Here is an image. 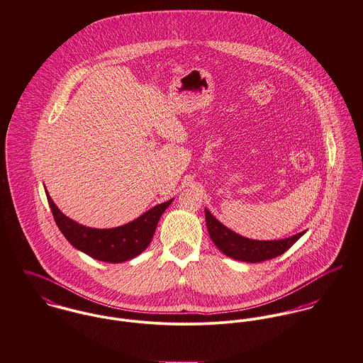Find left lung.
I'll return each mask as SVG.
<instances>
[{
	"label": "left lung",
	"instance_id": "8db88e82",
	"mask_svg": "<svg viewBox=\"0 0 363 363\" xmlns=\"http://www.w3.org/2000/svg\"><path fill=\"white\" fill-rule=\"evenodd\" d=\"M204 216L208 235L211 241L214 242V245L225 256L247 263H259L280 256L306 233L302 231L299 234L277 241H257L245 238L234 233L223 223H220L207 208H204Z\"/></svg>",
	"mask_w": 363,
	"mask_h": 363
}]
</instances>
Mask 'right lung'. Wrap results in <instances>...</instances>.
<instances>
[{
    "instance_id": "right-lung-1",
    "label": "right lung",
    "mask_w": 363,
    "mask_h": 363,
    "mask_svg": "<svg viewBox=\"0 0 363 363\" xmlns=\"http://www.w3.org/2000/svg\"><path fill=\"white\" fill-rule=\"evenodd\" d=\"M45 195L55 224L67 241L90 257L107 263H122L139 256L149 246L162 213L172 201L169 199L160 203L133 221L120 227L91 228L65 216L50 198L47 189Z\"/></svg>"
}]
</instances>
